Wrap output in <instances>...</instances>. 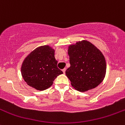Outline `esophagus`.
<instances>
[{"mask_svg": "<svg viewBox=\"0 0 125 125\" xmlns=\"http://www.w3.org/2000/svg\"><path fill=\"white\" fill-rule=\"evenodd\" d=\"M62 71H63V73L64 74H65V71H66V69H65V68L63 69V70H62Z\"/></svg>", "mask_w": 125, "mask_h": 125, "instance_id": "1", "label": "esophagus"}]
</instances>
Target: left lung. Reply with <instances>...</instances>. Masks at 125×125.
Here are the masks:
<instances>
[{"label": "left lung", "mask_w": 125, "mask_h": 125, "mask_svg": "<svg viewBox=\"0 0 125 125\" xmlns=\"http://www.w3.org/2000/svg\"><path fill=\"white\" fill-rule=\"evenodd\" d=\"M70 67L65 72L76 90L86 91L97 86L106 74L105 59L101 51L86 40L69 46Z\"/></svg>", "instance_id": "8db88e82"}]
</instances>
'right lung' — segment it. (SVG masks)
<instances>
[{
	"label": "right lung",
	"instance_id": "1",
	"mask_svg": "<svg viewBox=\"0 0 125 125\" xmlns=\"http://www.w3.org/2000/svg\"><path fill=\"white\" fill-rule=\"evenodd\" d=\"M54 50L48 45L32 51L24 60L21 72L29 86L39 91L50 88L55 78L63 72L57 66Z\"/></svg>",
	"mask_w": 125,
	"mask_h": 125
}]
</instances>
